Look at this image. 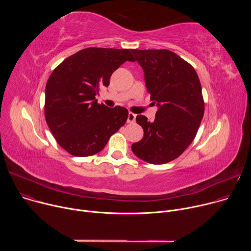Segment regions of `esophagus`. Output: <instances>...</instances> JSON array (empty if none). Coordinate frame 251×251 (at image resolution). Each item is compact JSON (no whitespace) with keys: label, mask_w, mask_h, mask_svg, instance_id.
I'll return each instance as SVG.
<instances>
[{"label":"esophagus","mask_w":251,"mask_h":251,"mask_svg":"<svg viewBox=\"0 0 251 251\" xmlns=\"http://www.w3.org/2000/svg\"><path fill=\"white\" fill-rule=\"evenodd\" d=\"M135 119H136V114L132 113V112H129L128 113V123H134L135 122Z\"/></svg>","instance_id":"esophagus-1"}]
</instances>
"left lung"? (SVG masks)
I'll list each match as a JSON object with an SVG mask.
<instances>
[{
    "mask_svg": "<svg viewBox=\"0 0 251 251\" xmlns=\"http://www.w3.org/2000/svg\"><path fill=\"white\" fill-rule=\"evenodd\" d=\"M145 74V82L153 103L159 109L153 122L137 115L144 137L132 145L133 153L143 161L169 163L191 145L204 113L201 85L195 68L168 50H131Z\"/></svg>",
    "mask_w": 251,
    "mask_h": 251,
    "instance_id": "8db88e82",
    "label": "left lung"
}]
</instances>
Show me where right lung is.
<instances>
[{
  "label": "right lung",
  "instance_id": "add662e5",
  "mask_svg": "<svg viewBox=\"0 0 251 251\" xmlns=\"http://www.w3.org/2000/svg\"><path fill=\"white\" fill-rule=\"evenodd\" d=\"M135 61L131 50L87 48L65 58L46 85L45 117L58 145L76 157L94 155L127 121L128 110L95 99L114 71Z\"/></svg>",
  "mask_w": 251,
  "mask_h": 251
}]
</instances>
